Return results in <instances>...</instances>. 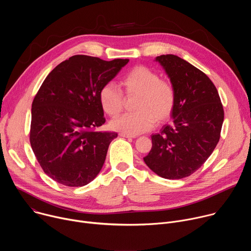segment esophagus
<instances>
[{
	"mask_svg": "<svg viewBox=\"0 0 251 251\" xmlns=\"http://www.w3.org/2000/svg\"><path fill=\"white\" fill-rule=\"evenodd\" d=\"M119 135L124 138H136L137 137L136 135H129V134H125V133H120Z\"/></svg>",
	"mask_w": 251,
	"mask_h": 251,
	"instance_id": "34e87169",
	"label": "esophagus"
}]
</instances>
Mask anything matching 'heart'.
<instances>
[{
  "label": "heart",
  "mask_w": 251,
  "mask_h": 251,
  "mask_svg": "<svg viewBox=\"0 0 251 251\" xmlns=\"http://www.w3.org/2000/svg\"><path fill=\"white\" fill-rule=\"evenodd\" d=\"M120 85L126 96H137L133 113L123 114L110 123L113 130L137 135L151 130L156 120L165 121L172 115L176 93L173 86L146 66H136L121 79ZM99 103L109 116L118 115L124 104L122 92L113 84L106 83L99 91Z\"/></svg>",
  "instance_id": "b5f03b06"
}]
</instances>
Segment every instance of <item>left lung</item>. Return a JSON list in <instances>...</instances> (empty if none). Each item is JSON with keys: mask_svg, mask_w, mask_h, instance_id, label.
<instances>
[{"mask_svg": "<svg viewBox=\"0 0 251 251\" xmlns=\"http://www.w3.org/2000/svg\"><path fill=\"white\" fill-rule=\"evenodd\" d=\"M155 60L170 78L176 104L172 124L151 136L152 149L144 162L158 176L177 180L195 173L211 155L225 113L216 86L202 71L174 54Z\"/></svg>", "mask_w": 251, "mask_h": 251, "instance_id": "obj_1", "label": "left lung"}]
</instances>
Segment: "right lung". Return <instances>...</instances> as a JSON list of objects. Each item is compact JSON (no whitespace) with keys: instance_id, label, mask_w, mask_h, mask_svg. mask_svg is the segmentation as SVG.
Returning a JSON list of instances; mask_svg holds the SVG:
<instances>
[{"instance_id":"right-lung-1","label":"right lung","mask_w":251,"mask_h":251,"mask_svg":"<svg viewBox=\"0 0 251 251\" xmlns=\"http://www.w3.org/2000/svg\"><path fill=\"white\" fill-rule=\"evenodd\" d=\"M128 61L74 55L43 82L31 105L29 141L44 172L55 182L82 187L101 171L117 133L95 130L105 123L99 91Z\"/></svg>"}]
</instances>
